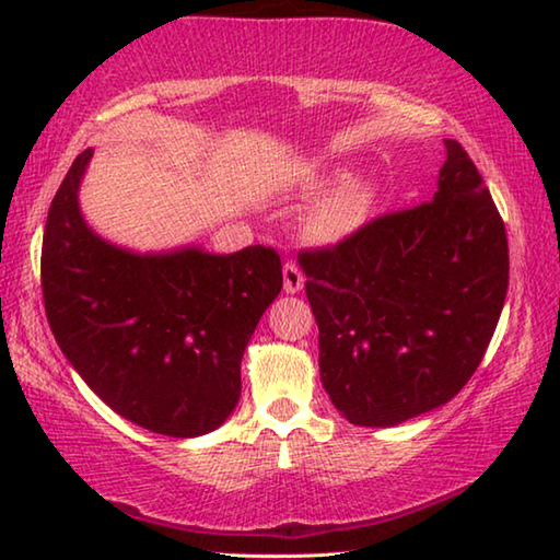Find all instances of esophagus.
<instances>
[{
  "instance_id": "esophagus-1",
  "label": "esophagus",
  "mask_w": 560,
  "mask_h": 560,
  "mask_svg": "<svg viewBox=\"0 0 560 560\" xmlns=\"http://www.w3.org/2000/svg\"><path fill=\"white\" fill-rule=\"evenodd\" d=\"M303 283H306V277H303L299 264L296 261L283 264V291L296 293V291L303 289Z\"/></svg>"
}]
</instances>
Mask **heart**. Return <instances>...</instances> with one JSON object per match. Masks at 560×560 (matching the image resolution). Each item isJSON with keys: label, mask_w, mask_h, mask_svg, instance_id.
<instances>
[{"label": "heart", "mask_w": 560, "mask_h": 560, "mask_svg": "<svg viewBox=\"0 0 560 560\" xmlns=\"http://www.w3.org/2000/svg\"><path fill=\"white\" fill-rule=\"evenodd\" d=\"M373 195L365 185L350 183L346 187H340L338 192L330 195L314 212V217H311V234L324 242L343 240V236L355 232L358 226L368 220Z\"/></svg>", "instance_id": "b5f03b06"}]
</instances>
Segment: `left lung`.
<instances>
[{
  "instance_id": "obj_1",
  "label": "left lung",
  "mask_w": 560,
  "mask_h": 560,
  "mask_svg": "<svg viewBox=\"0 0 560 560\" xmlns=\"http://www.w3.org/2000/svg\"><path fill=\"white\" fill-rule=\"evenodd\" d=\"M432 202L299 254L330 400L360 428L450 402L485 358L509 289L504 220L457 140Z\"/></svg>"
}]
</instances>
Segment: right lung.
Returning <instances> with one entry per match:
<instances>
[{
	"instance_id": "right-lung-1",
	"label": "right lung",
	"mask_w": 560,
	"mask_h": 560,
	"mask_svg": "<svg viewBox=\"0 0 560 560\" xmlns=\"http://www.w3.org/2000/svg\"><path fill=\"white\" fill-rule=\"evenodd\" d=\"M93 150L73 160L46 217L44 308L56 343L110 410L165 438H197L232 415L242 355L281 291L271 246L236 254H132L79 210Z\"/></svg>"
}]
</instances>
